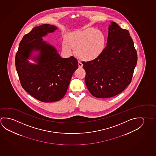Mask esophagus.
I'll return each instance as SVG.
<instances>
[{"label":"esophagus","mask_w":156,"mask_h":156,"mask_svg":"<svg viewBox=\"0 0 156 156\" xmlns=\"http://www.w3.org/2000/svg\"><path fill=\"white\" fill-rule=\"evenodd\" d=\"M78 65H79V67L80 68H81L82 67H83V64L81 62L79 61L78 62Z\"/></svg>","instance_id":"34e87169"}]
</instances>
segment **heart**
I'll use <instances>...</instances> for the list:
<instances>
[{
    "mask_svg": "<svg viewBox=\"0 0 156 156\" xmlns=\"http://www.w3.org/2000/svg\"><path fill=\"white\" fill-rule=\"evenodd\" d=\"M62 43L63 49L67 52L75 48V54L80 59L90 61L96 59L104 51L106 37L103 32L94 27H87L68 34Z\"/></svg>",
    "mask_w": 156,
    "mask_h": 156,
    "instance_id": "1",
    "label": "heart"
}]
</instances>
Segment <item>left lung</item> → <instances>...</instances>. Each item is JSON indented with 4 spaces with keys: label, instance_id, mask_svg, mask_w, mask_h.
Masks as SVG:
<instances>
[{
    "label": "left lung",
    "instance_id": "obj_1",
    "mask_svg": "<svg viewBox=\"0 0 156 156\" xmlns=\"http://www.w3.org/2000/svg\"><path fill=\"white\" fill-rule=\"evenodd\" d=\"M136 63V50L129 31L111 22L102 54L93 61L82 62L87 88L98 98L115 96L131 83Z\"/></svg>",
    "mask_w": 156,
    "mask_h": 156
}]
</instances>
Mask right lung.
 I'll return each instance as SVG.
<instances>
[{
	"label": "right lung",
	"mask_w": 156,
	"mask_h": 156,
	"mask_svg": "<svg viewBox=\"0 0 156 156\" xmlns=\"http://www.w3.org/2000/svg\"><path fill=\"white\" fill-rule=\"evenodd\" d=\"M57 27L50 24L36 27L20 42L15 64L23 88L35 99L44 102L57 101L67 92L78 62L73 56L62 58L56 49L43 37ZM33 51H39L37 55ZM31 58L37 63H30Z\"/></svg>",
	"instance_id": "obj_1"
}]
</instances>
